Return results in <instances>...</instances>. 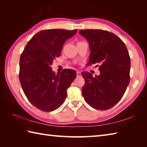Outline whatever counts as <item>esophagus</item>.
I'll return each mask as SVG.
<instances>
[{"label": "esophagus", "instance_id": "esophagus-1", "mask_svg": "<svg viewBox=\"0 0 147 147\" xmlns=\"http://www.w3.org/2000/svg\"><path fill=\"white\" fill-rule=\"evenodd\" d=\"M76 75H77V76H81V73H80V71H78L76 72Z\"/></svg>", "mask_w": 147, "mask_h": 147}]
</instances>
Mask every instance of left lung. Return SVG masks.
<instances>
[{"label":"left lung","mask_w":147,"mask_h":147,"mask_svg":"<svg viewBox=\"0 0 147 147\" xmlns=\"http://www.w3.org/2000/svg\"><path fill=\"white\" fill-rule=\"evenodd\" d=\"M80 35L88 40L90 54L88 64L98 63L100 75L82 72L85 100L97 110H107L123 97L130 82V57L119 37L107 31L84 30Z\"/></svg>","instance_id":"obj_1"}]
</instances>
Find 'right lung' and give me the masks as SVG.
<instances>
[{
    "instance_id": "1",
    "label": "right lung",
    "mask_w": 147,
    "mask_h": 147,
    "mask_svg": "<svg viewBox=\"0 0 147 147\" xmlns=\"http://www.w3.org/2000/svg\"><path fill=\"white\" fill-rule=\"evenodd\" d=\"M62 29L42 30L34 35L22 52L19 78L31 104L50 112L64 102L67 90L76 77L73 69H65L55 74L51 65L61 55L65 42L76 33Z\"/></svg>"
}]
</instances>
